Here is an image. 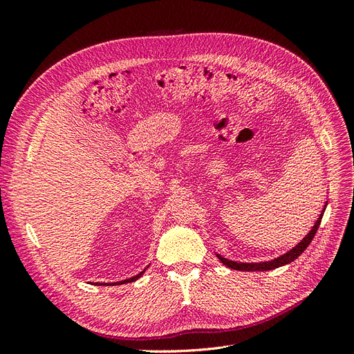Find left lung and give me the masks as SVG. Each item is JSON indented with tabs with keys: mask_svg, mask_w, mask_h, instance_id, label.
<instances>
[{
	"mask_svg": "<svg viewBox=\"0 0 354 354\" xmlns=\"http://www.w3.org/2000/svg\"><path fill=\"white\" fill-rule=\"evenodd\" d=\"M325 208H326V205H325ZM325 208L322 209V212H320V216H319V218L316 220L315 226L312 227V230H310V232L306 234L304 239H303L301 242H299L298 245H295L292 250H289L286 254H283V255H281V257H277V259H274V260H272V261H264V263H236V261H232V260L224 259V257H221V255L217 254L218 260H220L224 266L230 267V269L242 270V272H264V270H272V269H277V267H281V266H285V264H288V263H291V261H294V260L297 259V257L301 255V254L306 251L307 246L310 245V242L313 241L315 234H316V232H317V229H319V226H320V221H322Z\"/></svg>",
	"mask_w": 354,
	"mask_h": 354,
	"instance_id": "8db88e82",
	"label": "left lung"
}]
</instances>
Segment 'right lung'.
<instances>
[{
  "instance_id": "add662e5",
  "label": "right lung",
  "mask_w": 354,
  "mask_h": 354,
  "mask_svg": "<svg viewBox=\"0 0 354 354\" xmlns=\"http://www.w3.org/2000/svg\"><path fill=\"white\" fill-rule=\"evenodd\" d=\"M145 270H146V269H145ZM145 270L140 272L138 274H136L134 277H130V279H125V281H121V282H116V283H95V285H122V283H128V282H134V281H137L138 277H140V276L145 273Z\"/></svg>"
}]
</instances>
